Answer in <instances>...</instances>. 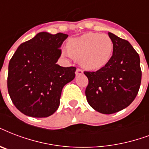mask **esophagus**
<instances>
[{"label":"esophagus","mask_w":149,"mask_h":149,"mask_svg":"<svg viewBox=\"0 0 149 149\" xmlns=\"http://www.w3.org/2000/svg\"><path fill=\"white\" fill-rule=\"evenodd\" d=\"M83 72H84V71H83V70H81V69H79V68L77 69V70H76V75L83 74Z\"/></svg>","instance_id":"34e87169"}]
</instances>
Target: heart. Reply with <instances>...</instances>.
<instances>
[{
  "label": "heart",
  "instance_id": "1",
  "mask_svg": "<svg viewBox=\"0 0 149 149\" xmlns=\"http://www.w3.org/2000/svg\"><path fill=\"white\" fill-rule=\"evenodd\" d=\"M114 52V43L107 34L87 33L70 39L63 54L76 60L84 68L97 70L110 62Z\"/></svg>",
  "mask_w": 149,
  "mask_h": 149
}]
</instances>
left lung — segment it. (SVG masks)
<instances>
[{
  "label": "left lung",
  "mask_w": 149,
  "mask_h": 149,
  "mask_svg": "<svg viewBox=\"0 0 149 149\" xmlns=\"http://www.w3.org/2000/svg\"><path fill=\"white\" fill-rule=\"evenodd\" d=\"M114 43V52L105 67L84 71L88 78L85 91L87 102L97 112L112 114L127 108L134 100L141 86L140 57L124 39L109 33Z\"/></svg>",
  "instance_id": "8db88e82"
}]
</instances>
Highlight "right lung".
Returning a JSON list of instances; mask_svg holds the SVG:
<instances>
[{
    "label": "right lung",
    "mask_w": 149,
    "mask_h": 149,
    "mask_svg": "<svg viewBox=\"0 0 149 149\" xmlns=\"http://www.w3.org/2000/svg\"><path fill=\"white\" fill-rule=\"evenodd\" d=\"M68 35L39 33L19 45L8 65V91L15 106L25 115L44 118L59 106L62 90L75 77L77 68L56 64Z\"/></svg>",
    "instance_id": "right-lung-1"
}]
</instances>
